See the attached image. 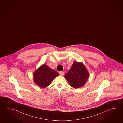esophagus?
<instances>
[{
    "label": "esophagus",
    "instance_id": "obj_1",
    "mask_svg": "<svg viewBox=\"0 0 123 123\" xmlns=\"http://www.w3.org/2000/svg\"><path fill=\"white\" fill-rule=\"evenodd\" d=\"M59 73L60 74V75H64V74H65L64 72H62V71L59 72Z\"/></svg>",
    "mask_w": 123,
    "mask_h": 123
}]
</instances>
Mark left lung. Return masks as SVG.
I'll return each mask as SVG.
<instances>
[{
    "label": "left lung",
    "instance_id": "left-lung-1",
    "mask_svg": "<svg viewBox=\"0 0 123 123\" xmlns=\"http://www.w3.org/2000/svg\"><path fill=\"white\" fill-rule=\"evenodd\" d=\"M89 74L82 62H74L72 68L64 77L74 88H78L85 85Z\"/></svg>",
    "mask_w": 123,
    "mask_h": 123
}]
</instances>
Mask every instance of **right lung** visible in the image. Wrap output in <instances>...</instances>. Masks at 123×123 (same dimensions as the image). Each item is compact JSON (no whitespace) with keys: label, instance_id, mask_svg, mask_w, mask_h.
Listing matches in <instances>:
<instances>
[{"label":"right lung","instance_id":"1","mask_svg":"<svg viewBox=\"0 0 123 123\" xmlns=\"http://www.w3.org/2000/svg\"><path fill=\"white\" fill-rule=\"evenodd\" d=\"M33 74L34 82L44 88L50 85L54 79L59 75V73L44 64L34 72Z\"/></svg>","mask_w":123,"mask_h":123}]
</instances>
